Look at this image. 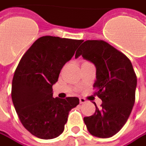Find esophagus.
<instances>
[{
    "label": "esophagus",
    "mask_w": 146,
    "mask_h": 146,
    "mask_svg": "<svg viewBox=\"0 0 146 146\" xmlns=\"http://www.w3.org/2000/svg\"><path fill=\"white\" fill-rule=\"evenodd\" d=\"M79 101H80V104H85L86 102V99H84V98H80Z\"/></svg>",
    "instance_id": "1"
}]
</instances>
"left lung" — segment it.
<instances>
[{"instance_id":"obj_1","label":"left lung","mask_w":146,"mask_h":146,"mask_svg":"<svg viewBox=\"0 0 146 146\" xmlns=\"http://www.w3.org/2000/svg\"><path fill=\"white\" fill-rule=\"evenodd\" d=\"M82 55L96 68L95 95L101 99L99 109L84 123L92 136L109 138L122 129L135 103L136 75L130 60L101 40H87L76 51L75 58Z\"/></svg>"}]
</instances>
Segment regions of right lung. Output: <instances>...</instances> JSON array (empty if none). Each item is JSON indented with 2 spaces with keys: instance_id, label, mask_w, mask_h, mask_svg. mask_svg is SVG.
Here are the masks:
<instances>
[{
  "instance_id": "right-lung-1",
  "label": "right lung",
  "mask_w": 146,
  "mask_h": 146,
  "mask_svg": "<svg viewBox=\"0 0 146 146\" xmlns=\"http://www.w3.org/2000/svg\"><path fill=\"white\" fill-rule=\"evenodd\" d=\"M82 41L41 36L23 55L16 68L12 101L21 123L33 136L44 140L60 136L69 111L79 104L78 97L54 98L52 86Z\"/></svg>"
}]
</instances>
